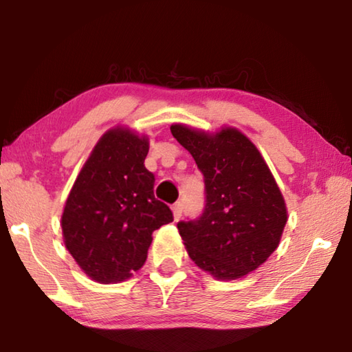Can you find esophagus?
I'll return each instance as SVG.
<instances>
[{"label": "esophagus", "instance_id": "34e87169", "mask_svg": "<svg viewBox=\"0 0 352 352\" xmlns=\"http://www.w3.org/2000/svg\"><path fill=\"white\" fill-rule=\"evenodd\" d=\"M172 212H174V219L175 220H178L182 217V214H183V205L180 204V201H177V204L172 206Z\"/></svg>", "mask_w": 352, "mask_h": 352}]
</instances>
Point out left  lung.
<instances>
[{
  "label": "left lung",
  "instance_id": "8db88e82",
  "mask_svg": "<svg viewBox=\"0 0 352 352\" xmlns=\"http://www.w3.org/2000/svg\"><path fill=\"white\" fill-rule=\"evenodd\" d=\"M170 132L205 180L204 212L177 223L189 258L217 279L245 276L275 252L287 222L269 166L236 129L208 135L174 124Z\"/></svg>",
  "mask_w": 352,
  "mask_h": 352
}]
</instances>
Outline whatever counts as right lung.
<instances>
[{
    "instance_id": "add662e5",
    "label": "right lung",
    "mask_w": 352,
    "mask_h": 352,
    "mask_svg": "<svg viewBox=\"0 0 352 352\" xmlns=\"http://www.w3.org/2000/svg\"><path fill=\"white\" fill-rule=\"evenodd\" d=\"M148 140L116 127L102 135L77 175L62 216L63 241L80 269L98 283L132 276L147 258L152 233L174 220L155 199L144 166Z\"/></svg>"
}]
</instances>
